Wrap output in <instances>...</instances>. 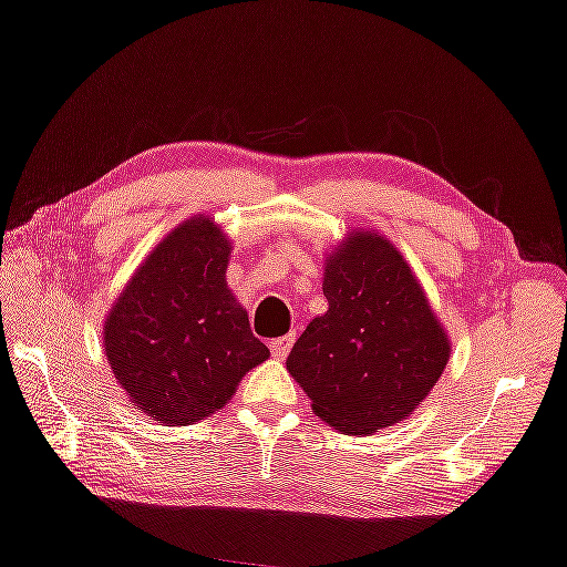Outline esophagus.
I'll return each mask as SVG.
<instances>
[{"instance_id":"esophagus-1","label":"esophagus","mask_w":567,"mask_h":567,"mask_svg":"<svg viewBox=\"0 0 567 567\" xmlns=\"http://www.w3.org/2000/svg\"><path fill=\"white\" fill-rule=\"evenodd\" d=\"M293 347V333H289V337H281V339H274L271 341V354L276 359H286V354H289Z\"/></svg>"}]
</instances>
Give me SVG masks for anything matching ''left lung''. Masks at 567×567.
<instances>
[{
	"mask_svg": "<svg viewBox=\"0 0 567 567\" xmlns=\"http://www.w3.org/2000/svg\"><path fill=\"white\" fill-rule=\"evenodd\" d=\"M329 311L296 341L286 369L317 416L371 434L410 416L450 361V339L404 256L354 230L323 268Z\"/></svg>",
	"mask_w": 567,
	"mask_h": 567,
	"instance_id": "1",
	"label": "left lung"
}]
</instances>
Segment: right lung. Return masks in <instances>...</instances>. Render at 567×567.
<instances>
[{"label":"right lung","instance_id":"right-lung-1","mask_svg":"<svg viewBox=\"0 0 567 567\" xmlns=\"http://www.w3.org/2000/svg\"><path fill=\"white\" fill-rule=\"evenodd\" d=\"M228 236L206 216L171 230L105 321L113 374L141 412L190 424L218 412L248 369L268 359L226 284Z\"/></svg>","mask_w":567,"mask_h":567}]
</instances>
